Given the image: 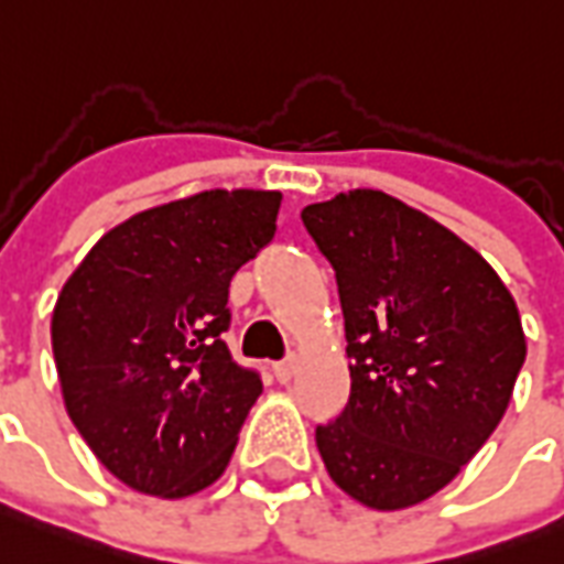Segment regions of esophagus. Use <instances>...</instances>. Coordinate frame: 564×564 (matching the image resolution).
Listing matches in <instances>:
<instances>
[{
  "mask_svg": "<svg viewBox=\"0 0 564 564\" xmlns=\"http://www.w3.org/2000/svg\"><path fill=\"white\" fill-rule=\"evenodd\" d=\"M294 370H296V361L294 359L276 361V365H273V377H276L279 382H288V379L294 377Z\"/></svg>",
  "mask_w": 564,
  "mask_h": 564,
  "instance_id": "esophagus-1",
  "label": "esophagus"
}]
</instances>
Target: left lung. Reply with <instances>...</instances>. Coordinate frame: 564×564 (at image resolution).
Segmentation results:
<instances>
[{
  "label": "left lung",
  "mask_w": 564,
  "mask_h": 564,
  "mask_svg": "<svg viewBox=\"0 0 564 564\" xmlns=\"http://www.w3.org/2000/svg\"><path fill=\"white\" fill-rule=\"evenodd\" d=\"M338 282L350 400L314 441L335 486L377 512L430 500L488 441L527 359L495 268L412 205L356 187L303 208Z\"/></svg>",
  "instance_id": "left-lung-1"
}]
</instances>
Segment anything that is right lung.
<instances>
[{"label":"right lung","mask_w":564,"mask_h":564,"mask_svg":"<svg viewBox=\"0 0 564 564\" xmlns=\"http://www.w3.org/2000/svg\"><path fill=\"white\" fill-rule=\"evenodd\" d=\"M279 191H203L105 232L64 282L52 352L69 421L134 491L178 500L220 479L252 403L229 282L276 232Z\"/></svg>","instance_id":"1"}]
</instances>
